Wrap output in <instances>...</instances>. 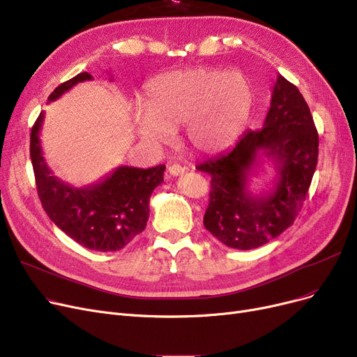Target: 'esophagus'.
Wrapping results in <instances>:
<instances>
[{"label":"esophagus","instance_id":"1","mask_svg":"<svg viewBox=\"0 0 357 357\" xmlns=\"http://www.w3.org/2000/svg\"><path fill=\"white\" fill-rule=\"evenodd\" d=\"M167 172H169V174H170L172 176H179V175L183 174V172H185V169H183V167L179 166V165H172V166L167 167Z\"/></svg>","mask_w":357,"mask_h":357}]
</instances>
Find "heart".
I'll use <instances>...</instances> for the list:
<instances>
[{
  "label": "heart",
  "mask_w": 357,
  "mask_h": 357,
  "mask_svg": "<svg viewBox=\"0 0 357 357\" xmlns=\"http://www.w3.org/2000/svg\"><path fill=\"white\" fill-rule=\"evenodd\" d=\"M142 105L134 112L141 139L167 142L185 125L190 147L218 154L238 139L255 107V89L238 72L194 68L157 75L145 84Z\"/></svg>",
  "instance_id": "heart-1"
}]
</instances>
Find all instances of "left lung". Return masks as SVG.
Instances as JSON below:
<instances>
[{
  "instance_id": "8db88e82",
  "label": "left lung",
  "mask_w": 357,
  "mask_h": 357,
  "mask_svg": "<svg viewBox=\"0 0 357 357\" xmlns=\"http://www.w3.org/2000/svg\"><path fill=\"white\" fill-rule=\"evenodd\" d=\"M318 147L307 102L296 85L278 75L263 128L245 130L229 151L197 166L212 176L206 229L238 250L257 248L281 235L306 199ZM266 161L275 170L273 187L253 195L248 190L249 176Z\"/></svg>"
}]
</instances>
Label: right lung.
I'll return each instance as SVG.
<instances>
[{
  "mask_svg": "<svg viewBox=\"0 0 357 357\" xmlns=\"http://www.w3.org/2000/svg\"><path fill=\"white\" fill-rule=\"evenodd\" d=\"M82 72L51 92L56 101L79 82L91 81ZM44 113L31 132V158L39 200L48 218L72 240L96 252H117L141 234L150 216V197L163 182L166 166L150 169L119 166L96 183L72 187L52 175L41 149Z\"/></svg>",
  "mask_w": 357,
  "mask_h": 357,
  "instance_id": "1",
  "label": "right lung"
}]
</instances>
